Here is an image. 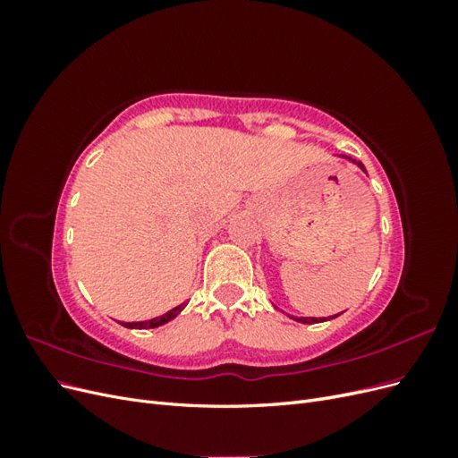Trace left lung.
<instances>
[{
	"label": "left lung",
	"mask_w": 458,
	"mask_h": 458,
	"mask_svg": "<svg viewBox=\"0 0 458 458\" xmlns=\"http://www.w3.org/2000/svg\"><path fill=\"white\" fill-rule=\"evenodd\" d=\"M340 158H344V160H348V162H353V164H357L359 168H361V170L367 174L365 165H363L361 162H357V160H353L352 157H344V155H340ZM338 315H342V313H338ZM338 315H330V317H294V315H290V317H293L294 321H298V323H303V325H313V323H323V321H330V318H336Z\"/></svg>",
	"instance_id": "8db88e82"
}]
</instances>
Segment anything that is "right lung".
Masks as SVG:
<instances>
[{"mask_svg": "<svg viewBox=\"0 0 458 458\" xmlns=\"http://www.w3.org/2000/svg\"><path fill=\"white\" fill-rule=\"evenodd\" d=\"M185 306H187V301H185V303H179L177 308H174V310H170V311H165V313H164V315H160V317L148 318V321H137V323H120V325H122V327H126V328H157V327H160V325L170 323L172 318H175L179 313H182V311L185 310Z\"/></svg>", "mask_w": 458, "mask_h": 458, "instance_id": "obj_1", "label": "right lung"}]
</instances>
